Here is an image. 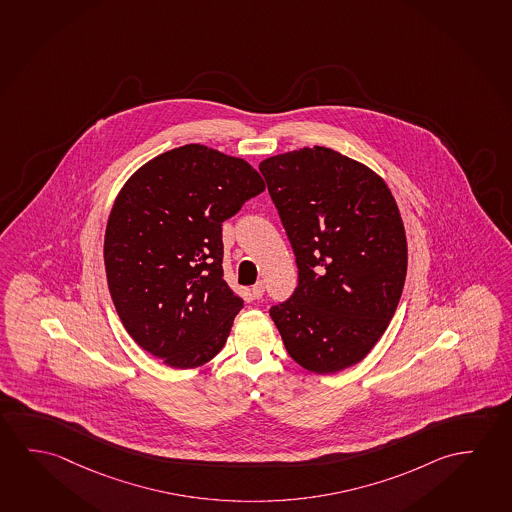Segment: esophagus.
<instances>
[{"instance_id": "esophagus-1", "label": "esophagus", "mask_w": 512, "mask_h": 512, "mask_svg": "<svg viewBox=\"0 0 512 512\" xmlns=\"http://www.w3.org/2000/svg\"><path fill=\"white\" fill-rule=\"evenodd\" d=\"M263 293H265V283H263V281H258V283L252 286V295H254L256 299H261Z\"/></svg>"}]
</instances>
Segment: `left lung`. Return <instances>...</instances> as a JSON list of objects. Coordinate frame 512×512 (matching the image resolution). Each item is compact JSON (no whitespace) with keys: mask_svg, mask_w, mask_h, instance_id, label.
<instances>
[{"mask_svg":"<svg viewBox=\"0 0 512 512\" xmlns=\"http://www.w3.org/2000/svg\"><path fill=\"white\" fill-rule=\"evenodd\" d=\"M292 244L299 284L270 309L295 363L318 375L354 366L395 315L407 274V238L386 181L329 147H302L260 163Z\"/></svg>","mask_w":512,"mask_h":512,"instance_id":"obj_1","label":"left lung"}]
</instances>
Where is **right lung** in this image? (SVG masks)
Here are the masks:
<instances>
[{"label":"right lung","mask_w":512,"mask_h":512,"mask_svg":"<svg viewBox=\"0 0 512 512\" xmlns=\"http://www.w3.org/2000/svg\"><path fill=\"white\" fill-rule=\"evenodd\" d=\"M265 190L249 163L187 144L131 174L106 222L108 290L124 329L179 370L228 341L244 301L222 272V222Z\"/></svg>","instance_id":"add662e5"}]
</instances>
